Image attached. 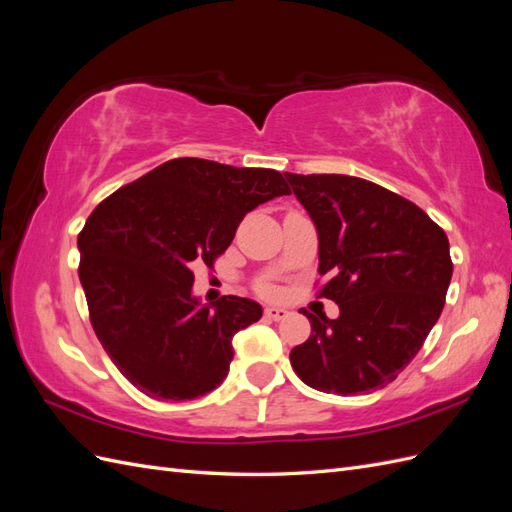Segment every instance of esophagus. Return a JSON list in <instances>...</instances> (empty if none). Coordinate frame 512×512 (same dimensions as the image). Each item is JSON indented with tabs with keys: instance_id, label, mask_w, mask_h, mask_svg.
Instances as JSON below:
<instances>
[{
	"instance_id": "obj_1",
	"label": "esophagus",
	"mask_w": 512,
	"mask_h": 512,
	"mask_svg": "<svg viewBox=\"0 0 512 512\" xmlns=\"http://www.w3.org/2000/svg\"><path fill=\"white\" fill-rule=\"evenodd\" d=\"M265 318H269V320H284V318H288V309L269 305V307H265Z\"/></svg>"
}]
</instances>
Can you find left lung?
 <instances>
[{"label": "left lung", "mask_w": 512, "mask_h": 512, "mask_svg": "<svg viewBox=\"0 0 512 512\" xmlns=\"http://www.w3.org/2000/svg\"><path fill=\"white\" fill-rule=\"evenodd\" d=\"M318 230V297L335 320L303 312L312 335L290 352L316 391L361 395L391 384L438 322L453 260L446 232L404 196L359 177L284 173Z\"/></svg>", "instance_id": "1"}]
</instances>
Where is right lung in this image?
Here are the masks:
<instances>
[{
	"instance_id": "1",
	"label": "right lung",
	"mask_w": 512,
	"mask_h": 512,
	"mask_svg": "<svg viewBox=\"0 0 512 512\" xmlns=\"http://www.w3.org/2000/svg\"><path fill=\"white\" fill-rule=\"evenodd\" d=\"M290 194L273 168L177 158L123 185L79 232V277L102 348L138 391L194 399L220 386L232 335L262 316L252 299L198 307L194 265L213 269L247 211Z\"/></svg>"
}]
</instances>
